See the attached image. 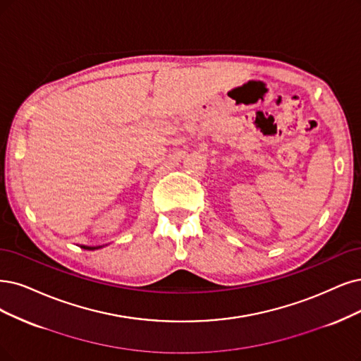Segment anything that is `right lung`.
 I'll return each instance as SVG.
<instances>
[{"instance_id":"1","label":"right lung","mask_w":361,"mask_h":361,"mask_svg":"<svg viewBox=\"0 0 361 361\" xmlns=\"http://www.w3.org/2000/svg\"><path fill=\"white\" fill-rule=\"evenodd\" d=\"M82 248H85V250H99V248H102V247H105V245H97V247H89V245H80Z\"/></svg>"}]
</instances>
